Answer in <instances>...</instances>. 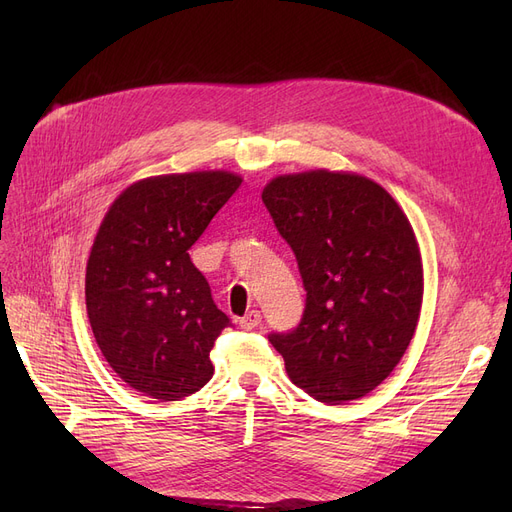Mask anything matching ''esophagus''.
Returning a JSON list of instances; mask_svg holds the SVG:
<instances>
[{"label": "esophagus", "instance_id": "obj_1", "mask_svg": "<svg viewBox=\"0 0 512 512\" xmlns=\"http://www.w3.org/2000/svg\"><path fill=\"white\" fill-rule=\"evenodd\" d=\"M257 326H261V313L259 311H249L245 317H240V328L242 330H255Z\"/></svg>", "mask_w": 512, "mask_h": 512}]
</instances>
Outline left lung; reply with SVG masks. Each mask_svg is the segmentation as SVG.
<instances>
[{"label":"left lung","mask_w":512,"mask_h":512,"mask_svg":"<svg viewBox=\"0 0 512 512\" xmlns=\"http://www.w3.org/2000/svg\"><path fill=\"white\" fill-rule=\"evenodd\" d=\"M261 199L307 292L297 328L267 338L292 384L315 400L365 396L417 328L423 270L407 215L373 180L328 170L278 176Z\"/></svg>","instance_id":"left-lung-1"}]
</instances>
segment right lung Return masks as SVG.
<instances>
[{
	"instance_id": "right-lung-1",
	"label": "right lung",
	"mask_w": 512,
	"mask_h": 512,
	"mask_svg": "<svg viewBox=\"0 0 512 512\" xmlns=\"http://www.w3.org/2000/svg\"><path fill=\"white\" fill-rule=\"evenodd\" d=\"M240 178H147L105 213L87 263V313L105 361L134 390L180 400L213 375L209 353L232 326L188 255Z\"/></svg>"
}]
</instances>
